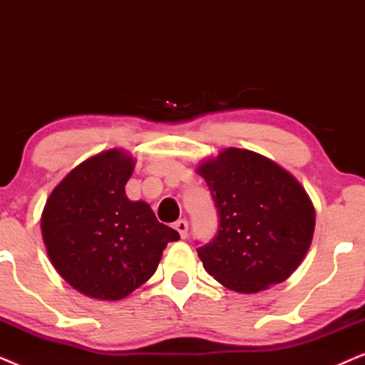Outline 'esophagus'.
<instances>
[{
  "label": "esophagus",
  "mask_w": 365,
  "mask_h": 365,
  "mask_svg": "<svg viewBox=\"0 0 365 365\" xmlns=\"http://www.w3.org/2000/svg\"><path fill=\"white\" fill-rule=\"evenodd\" d=\"M174 229H176V231L179 232V236H181L182 239L186 237L187 236V229H189L186 219H179V221L174 224Z\"/></svg>",
  "instance_id": "1"
}]
</instances>
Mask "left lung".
Masks as SVG:
<instances>
[{
  "label": "left lung",
  "mask_w": 365,
  "mask_h": 365,
  "mask_svg": "<svg viewBox=\"0 0 365 365\" xmlns=\"http://www.w3.org/2000/svg\"><path fill=\"white\" fill-rule=\"evenodd\" d=\"M219 214L212 242L197 249L202 266L241 294L284 282L311 247L316 209L291 173L262 154L226 148L197 164Z\"/></svg>",
  "instance_id": "1"
}]
</instances>
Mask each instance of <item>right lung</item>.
Instances as JSON below:
<instances>
[{"mask_svg": "<svg viewBox=\"0 0 365 365\" xmlns=\"http://www.w3.org/2000/svg\"><path fill=\"white\" fill-rule=\"evenodd\" d=\"M124 149L84 159L49 194L41 234L59 276L84 296L121 301L156 272L168 242L179 234L164 226L124 186L134 171Z\"/></svg>", "mask_w": 365, "mask_h": 365, "instance_id": "obj_1", "label": "right lung"}]
</instances>
